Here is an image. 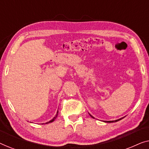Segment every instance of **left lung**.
Masks as SVG:
<instances>
[{
  "instance_id": "left-lung-1",
  "label": "left lung",
  "mask_w": 149,
  "mask_h": 149,
  "mask_svg": "<svg viewBox=\"0 0 149 149\" xmlns=\"http://www.w3.org/2000/svg\"><path fill=\"white\" fill-rule=\"evenodd\" d=\"M89 115H90L91 117H92V118H93V119H95V118L93 117L92 115H91L90 114H89ZM124 117H122V118H120V119H119L115 120V121H104V122H105V123H113V122H117V121H120V120H121L122 119H123Z\"/></svg>"
}]
</instances>
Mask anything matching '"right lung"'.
<instances>
[{"mask_svg": "<svg viewBox=\"0 0 149 149\" xmlns=\"http://www.w3.org/2000/svg\"><path fill=\"white\" fill-rule=\"evenodd\" d=\"M58 112H57V113H56V116H55V117H54V118H53V119H52V120H51V121H48V122H47V123H46V124H47V123H52V122H53V121H55V119H56V118H57V116H58ZM42 124H43V123H42Z\"/></svg>", "mask_w": 149, "mask_h": 149, "instance_id": "obj_1", "label": "right lung"}]
</instances>
